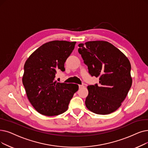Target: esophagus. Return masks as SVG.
I'll return each mask as SVG.
<instances>
[{
	"label": "esophagus",
	"mask_w": 148,
	"mask_h": 148,
	"mask_svg": "<svg viewBox=\"0 0 148 148\" xmlns=\"http://www.w3.org/2000/svg\"><path fill=\"white\" fill-rule=\"evenodd\" d=\"M83 87H84V86H83V85H79V88L80 89V88H83Z\"/></svg>",
	"instance_id": "1"
}]
</instances>
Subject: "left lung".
Returning <instances> with one entry per match:
<instances>
[{"label": "left lung", "mask_w": 148, "mask_h": 148, "mask_svg": "<svg viewBox=\"0 0 148 148\" xmlns=\"http://www.w3.org/2000/svg\"><path fill=\"white\" fill-rule=\"evenodd\" d=\"M78 51L91 76L99 84L88 86L86 108L101 115L111 114L121 106L132 85L131 66L125 55L106 41L80 43Z\"/></svg>", "instance_id": "1"}]
</instances>
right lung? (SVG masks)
Wrapping results in <instances>:
<instances>
[{"instance_id": "1", "label": "right lung", "mask_w": 148, "mask_h": 148, "mask_svg": "<svg viewBox=\"0 0 148 148\" xmlns=\"http://www.w3.org/2000/svg\"><path fill=\"white\" fill-rule=\"evenodd\" d=\"M75 42L54 40L42 45L27 60L23 85L31 104L40 114L58 115L67 111L79 86L57 82V71H65V62L74 49Z\"/></svg>"}]
</instances>
